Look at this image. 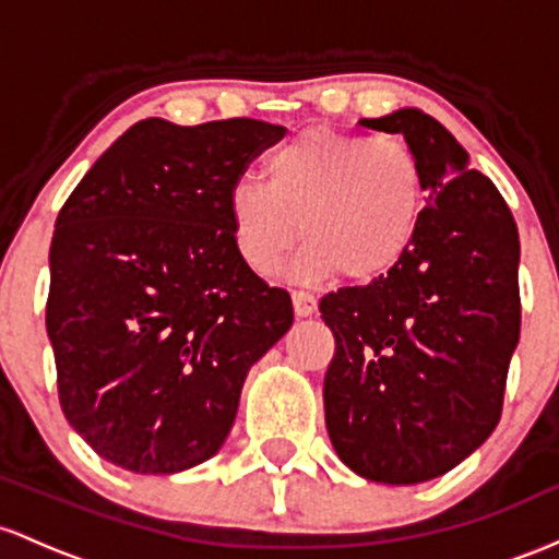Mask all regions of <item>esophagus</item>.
I'll return each mask as SVG.
<instances>
[{"label":"esophagus","mask_w":559,"mask_h":559,"mask_svg":"<svg viewBox=\"0 0 559 559\" xmlns=\"http://www.w3.org/2000/svg\"><path fill=\"white\" fill-rule=\"evenodd\" d=\"M293 306H296L298 317H311L317 311V296L309 290H293Z\"/></svg>","instance_id":"1"}]
</instances>
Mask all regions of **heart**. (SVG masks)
Returning a JSON list of instances; mask_svg holds the SVG:
<instances>
[{"mask_svg":"<svg viewBox=\"0 0 559 559\" xmlns=\"http://www.w3.org/2000/svg\"><path fill=\"white\" fill-rule=\"evenodd\" d=\"M428 205L423 163L396 136L309 129L266 158V181L242 177L227 192L237 253L274 274L300 235L296 277L343 272L372 282L406 259Z\"/></svg>","mask_w":559,"mask_h":559,"instance_id":"heart-1","label":"heart"}]
</instances>
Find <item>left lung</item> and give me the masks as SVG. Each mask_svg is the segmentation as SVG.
<instances>
[{
  "label": "left lung",
  "mask_w": 559,
  "mask_h": 559,
  "mask_svg": "<svg viewBox=\"0 0 559 559\" xmlns=\"http://www.w3.org/2000/svg\"><path fill=\"white\" fill-rule=\"evenodd\" d=\"M359 123L404 136L428 205L393 272L319 304L335 335L324 419L343 465L412 486L449 473L497 428L520 341V237L493 181L428 112Z\"/></svg>",
  "instance_id": "1"
}]
</instances>
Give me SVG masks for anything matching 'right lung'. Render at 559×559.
I'll use <instances>...</instances> for the list:
<instances>
[{"label":"right lung","instance_id":"add662e5","mask_svg":"<svg viewBox=\"0 0 559 559\" xmlns=\"http://www.w3.org/2000/svg\"><path fill=\"white\" fill-rule=\"evenodd\" d=\"M285 129L253 118L123 131L49 248L47 335L71 428L112 465L171 475L227 441L248 369L293 300L237 253L227 192Z\"/></svg>","mask_w":559,"mask_h":559}]
</instances>
